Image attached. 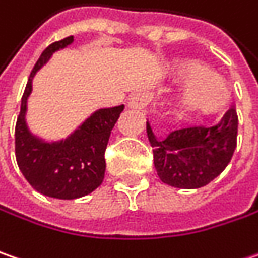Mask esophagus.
<instances>
[{
    "label": "esophagus",
    "instance_id": "esophagus-1",
    "mask_svg": "<svg viewBox=\"0 0 258 258\" xmlns=\"http://www.w3.org/2000/svg\"><path fill=\"white\" fill-rule=\"evenodd\" d=\"M151 100H152V94H151L149 91H138L136 94H134V96L131 97V100H129V107L136 110L145 109L149 103H151Z\"/></svg>",
    "mask_w": 258,
    "mask_h": 258
}]
</instances>
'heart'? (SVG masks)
Wrapping results in <instances>:
<instances>
[{"instance_id":"b5f03b06","label":"heart","mask_w":258,"mask_h":258,"mask_svg":"<svg viewBox=\"0 0 258 258\" xmlns=\"http://www.w3.org/2000/svg\"><path fill=\"white\" fill-rule=\"evenodd\" d=\"M177 74L195 84L181 96L186 110L198 113H213L225 104L228 90L222 78L212 75V71L199 62H186L177 67Z\"/></svg>"}]
</instances>
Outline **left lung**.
<instances>
[{
	"instance_id": "left-lung-1",
	"label": "left lung",
	"mask_w": 258,
	"mask_h": 258,
	"mask_svg": "<svg viewBox=\"0 0 258 258\" xmlns=\"http://www.w3.org/2000/svg\"><path fill=\"white\" fill-rule=\"evenodd\" d=\"M154 165L162 183L177 188H199L218 177L237 148L238 116L231 107L215 126H187L157 139L147 123Z\"/></svg>"
}]
</instances>
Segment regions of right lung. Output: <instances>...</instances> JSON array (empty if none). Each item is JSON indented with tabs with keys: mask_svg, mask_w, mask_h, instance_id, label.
Instances as JSON below:
<instances>
[{
	"mask_svg": "<svg viewBox=\"0 0 258 258\" xmlns=\"http://www.w3.org/2000/svg\"><path fill=\"white\" fill-rule=\"evenodd\" d=\"M74 37H65L49 45L30 72L16 123V160L20 171L39 193L55 199L71 200L90 195L103 183L106 171L104 152L111 129L124 106L97 110L71 136L47 144L33 136L26 124L27 97L32 80L53 52L71 45Z\"/></svg>",
	"mask_w": 258,
	"mask_h": 258,
	"instance_id": "1",
	"label": "right lung"
}]
</instances>
